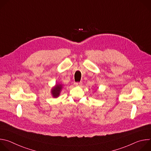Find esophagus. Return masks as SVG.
I'll return each mask as SVG.
<instances>
[{"label":"esophagus","instance_id":"obj_1","mask_svg":"<svg viewBox=\"0 0 151 151\" xmlns=\"http://www.w3.org/2000/svg\"><path fill=\"white\" fill-rule=\"evenodd\" d=\"M82 85V82H75V86H81Z\"/></svg>","mask_w":151,"mask_h":151}]
</instances>
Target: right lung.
<instances>
[{
    "label": "right lung",
    "instance_id": "add662e5",
    "mask_svg": "<svg viewBox=\"0 0 151 151\" xmlns=\"http://www.w3.org/2000/svg\"><path fill=\"white\" fill-rule=\"evenodd\" d=\"M62 88H63V85L61 84H60V83L55 84L54 87L51 89V91L53 97L57 98L59 96L60 92L62 90Z\"/></svg>",
    "mask_w": 151,
    "mask_h": 151
}]
</instances>
